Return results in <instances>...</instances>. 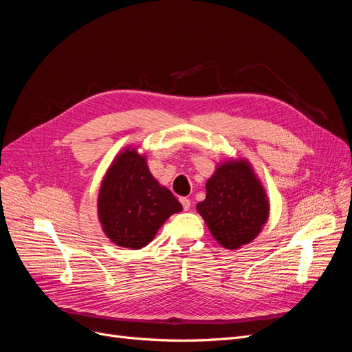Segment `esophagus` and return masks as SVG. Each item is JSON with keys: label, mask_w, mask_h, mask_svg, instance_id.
<instances>
[{"label": "esophagus", "mask_w": 352, "mask_h": 352, "mask_svg": "<svg viewBox=\"0 0 352 352\" xmlns=\"http://www.w3.org/2000/svg\"><path fill=\"white\" fill-rule=\"evenodd\" d=\"M180 202H182L185 211H188L190 208V199L189 198H180Z\"/></svg>", "instance_id": "obj_1"}]
</instances>
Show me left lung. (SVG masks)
I'll return each mask as SVG.
<instances>
[{"label": "left lung", "mask_w": 352, "mask_h": 352, "mask_svg": "<svg viewBox=\"0 0 352 352\" xmlns=\"http://www.w3.org/2000/svg\"><path fill=\"white\" fill-rule=\"evenodd\" d=\"M206 190V199L198 202L197 211L223 248L239 250L260 235L269 220L270 201L247 158L219 163Z\"/></svg>", "instance_id": "obj_1"}]
</instances>
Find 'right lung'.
I'll list each match as a JSON object with an SVG mask.
<instances>
[{"label": "right lung", "instance_id": "obj_1", "mask_svg": "<svg viewBox=\"0 0 352 352\" xmlns=\"http://www.w3.org/2000/svg\"><path fill=\"white\" fill-rule=\"evenodd\" d=\"M124 146L105 172L97 198L102 232L117 247L141 250L182 204L151 175L146 153Z\"/></svg>", "mask_w": 352, "mask_h": 352}]
</instances>
